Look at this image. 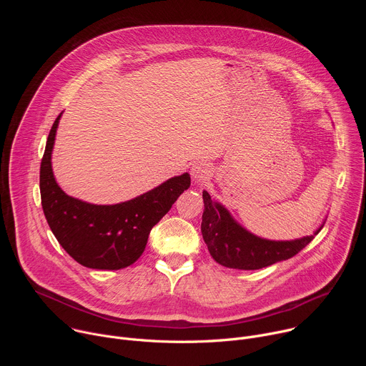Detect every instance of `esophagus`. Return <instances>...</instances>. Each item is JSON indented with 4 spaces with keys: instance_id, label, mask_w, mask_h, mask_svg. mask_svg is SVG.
<instances>
[{
    "instance_id": "esophagus-1",
    "label": "esophagus",
    "mask_w": 366,
    "mask_h": 366,
    "mask_svg": "<svg viewBox=\"0 0 366 366\" xmlns=\"http://www.w3.org/2000/svg\"><path fill=\"white\" fill-rule=\"evenodd\" d=\"M191 175H192V179H194L197 184L204 182L208 177L212 175V168H210V165H208L207 162L198 161V162H195V164L191 167Z\"/></svg>"
}]
</instances>
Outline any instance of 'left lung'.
Wrapping results in <instances>:
<instances>
[{
	"instance_id": "1",
	"label": "left lung",
	"mask_w": 366,
	"mask_h": 366,
	"mask_svg": "<svg viewBox=\"0 0 366 366\" xmlns=\"http://www.w3.org/2000/svg\"><path fill=\"white\" fill-rule=\"evenodd\" d=\"M202 239L216 262L226 268L253 271L290 259L315 239L325 224L311 236L294 240H269L240 226L227 208L212 199L207 191H202Z\"/></svg>"
}]
</instances>
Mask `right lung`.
Masks as SVG:
<instances>
[{
	"label": "right lung",
	"mask_w": 366,
	"mask_h": 366,
	"mask_svg": "<svg viewBox=\"0 0 366 366\" xmlns=\"http://www.w3.org/2000/svg\"><path fill=\"white\" fill-rule=\"evenodd\" d=\"M62 113L50 129L40 165V195L47 224L78 264L91 269L117 271L142 256L152 227L189 188V174L169 178L133 199L97 205L69 197L51 169V150Z\"/></svg>",
	"instance_id": "right-lung-1"
}]
</instances>
